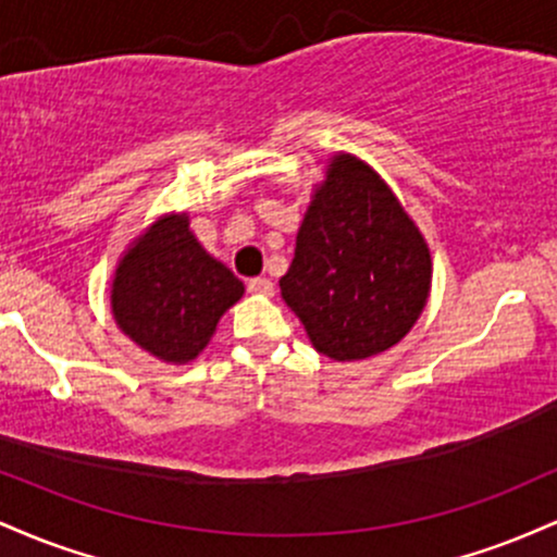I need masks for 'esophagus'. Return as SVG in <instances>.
Here are the masks:
<instances>
[{"label":"esophagus","instance_id":"34e87169","mask_svg":"<svg viewBox=\"0 0 557 557\" xmlns=\"http://www.w3.org/2000/svg\"><path fill=\"white\" fill-rule=\"evenodd\" d=\"M248 290L257 293V296H272L274 285H272V280H267V277H253V280H248Z\"/></svg>","mask_w":557,"mask_h":557}]
</instances>
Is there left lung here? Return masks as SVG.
I'll return each mask as SVG.
<instances>
[{"mask_svg":"<svg viewBox=\"0 0 557 557\" xmlns=\"http://www.w3.org/2000/svg\"><path fill=\"white\" fill-rule=\"evenodd\" d=\"M432 290V253L393 188L354 154L330 157L280 277L319 354L361 361L411 332Z\"/></svg>","mask_w":557,"mask_h":557,"instance_id":"left-lung-1","label":"left lung"}]
</instances>
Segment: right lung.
Returning <instances> with one entry per match:
<instances>
[{
    "label": "right lung",
    "mask_w": 557,
    "mask_h": 557,
    "mask_svg": "<svg viewBox=\"0 0 557 557\" xmlns=\"http://www.w3.org/2000/svg\"><path fill=\"white\" fill-rule=\"evenodd\" d=\"M246 287L216 261L185 212L157 216L114 267L110 309L123 335L164 363L194 361Z\"/></svg>",
    "instance_id": "add662e5"
}]
</instances>
